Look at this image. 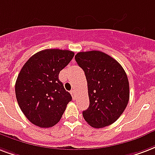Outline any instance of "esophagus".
I'll return each instance as SVG.
<instances>
[{
  "label": "esophagus",
  "instance_id": "obj_1",
  "mask_svg": "<svg viewBox=\"0 0 155 155\" xmlns=\"http://www.w3.org/2000/svg\"><path fill=\"white\" fill-rule=\"evenodd\" d=\"M71 94L72 95L73 98L75 99V96H76V94H75V90H71Z\"/></svg>",
  "mask_w": 155,
  "mask_h": 155
}]
</instances>
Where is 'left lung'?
I'll return each instance as SVG.
<instances>
[{
	"label": "left lung",
	"instance_id": "left-lung-1",
	"mask_svg": "<svg viewBox=\"0 0 155 155\" xmlns=\"http://www.w3.org/2000/svg\"><path fill=\"white\" fill-rule=\"evenodd\" d=\"M75 61L84 71L89 106L83 116L88 124L101 128L116 121L128 103L127 74L115 59L103 52H80Z\"/></svg>",
	"mask_w": 155,
	"mask_h": 155
}]
</instances>
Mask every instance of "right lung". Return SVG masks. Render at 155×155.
Instances as JSON below:
<instances>
[{
    "label": "right lung",
    "mask_w": 155,
    "mask_h": 155,
    "mask_svg": "<svg viewBox=\"0 0 155 155\" xmlns=\"http://www.w3.org/2000/svg\"><path fill=\"white\" fill-rule=\"evenodd\" d=\"M75 54L70 50L45 49L28 59L15 83V94L27 119L40 127H50L61 120L71 96L58 75Z\"/></svg>",
    "instance_id": "1"
}]
</instances>
